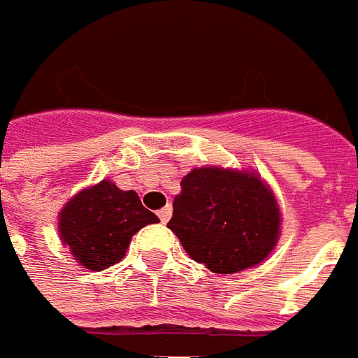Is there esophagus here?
I'll return each mask as SVG.
<instances>
[{"instance_id": "1", "label": "esophagus", "mask_w": 358, "mask_h": 358, "mask_svg": "<svg viewBox=\"0 0 358 358\" xmlns=\"http://www.w3.org/2000/svg\"><path fill=\"white\" fill-rule=\"evenodd\" d=\"M157 215H159V220L162 221V223H169L170 215H172V208H170V206H166V208H162V210H160Z\"/></svg>"}]
</instances>
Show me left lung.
Here are the masks:
<instances>
[{
  "label": "left lung",
  "instance_id": "obj_1",
  "mask_svg": "<svg viewBox=\"0 0 358 358\" xmlns=\"http://www.w3.org/2000/svg\"><path fill=\"white\" fill-rule=\"evenodd\" d=\"M180 186L169 227L194 261L235 274L268 257L280 233V210L257 174L203 166Z\"/></svg>",
  "mask_w": 358,
  "mask_h": 358
}]
</instances>
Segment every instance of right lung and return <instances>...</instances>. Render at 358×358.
<instances>
[{
  "label": "right lung",
  "mask_w": 358,
  "mask_h": 358,
  "mask_svg": "<svg viewBox=\"0 0 358 358\" xmlns=\"http://www.w3.org/2000/svg\"><path fill=\"white\" fill-rule=\"evenodd\" d=\"M148 223H159V217L133 189L123 192L101 180L68 201L60 211L58 231L82 266L106 271L125 257L131 237Z\"/></svg>",
  "instance_id": "right-lung-1"
}]
</instances>
